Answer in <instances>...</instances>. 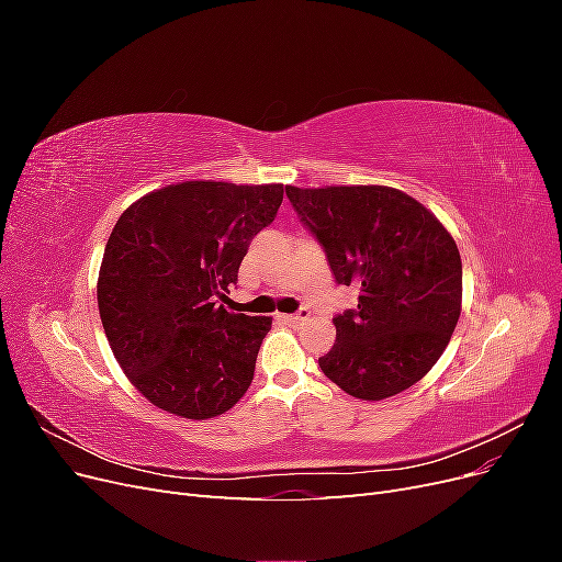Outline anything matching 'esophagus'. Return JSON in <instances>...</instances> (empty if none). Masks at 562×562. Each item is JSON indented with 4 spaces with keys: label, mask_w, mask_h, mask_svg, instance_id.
Wrapping results in <instances>:
<instances>
[{
    "label": "esophagus",
    "mask_w": 562,
    "mask_h": 562,
    "mask_svg": "<svg viewBox=\"0 0 562 562\" xmlns=\"http://www.w3.org/2000/svg\"><path fill=\"white\" fill-rule=\"evenodd\" d=\"M310 316H312L310 307H300L295 314H291V316H281V318H285V321H293V323H302V321H307Z\"/></svg>",
    "instance_id": "esophagus-1"
}]
</instances>
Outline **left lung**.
Wrapping results in <instances>:
<instances>
[{
	"instance_id": "8db88e82",
	"label": "left lung",
	"mask_w": 562,
	"mask_h": 562,
	"mask_svg": "<svg viewBox=\"0 0 562 562\" xmlns=\"http://www.w3.org/2000/svg\"><path fill=\"white\" fill-rule=\"evenodd\" d=\"M339 285L359 291L335 314L323 375L349 396L382 401L419 382L446 351L462 312V260L448 229L394 187H285Z\"/></svg>"
}]
</instances>
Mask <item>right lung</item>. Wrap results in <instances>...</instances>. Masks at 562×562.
Instances as JSON below:
<instances>
[{
  "mask_svg": "<svg viewBox=\"0 0 562 562\" xmlns=\"http://www.w3.org/2000/svg\"><path fill=\"white\" fill-rule=\"evenodd\" d=\"M281 201L283 184L192 180L116 220L98 274L100 321L131 384L161 411L209 419L248 391L271 318L217 302Z\"/></svg>",
  "mask_w": 562,
  "mask_h": 562,
  "instance_id": "1",
  "label": "right lung"
}]
</instances>
